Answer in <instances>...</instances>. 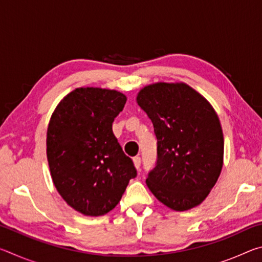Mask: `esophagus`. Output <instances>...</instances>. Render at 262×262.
<instances>
[{"instance_id":"obj_1","label":"esophagus","mask_w":262,"mask_h":262,"mask_svg":"<svg viewBox=\"0 0 262 262\" xmlns=\"http://www.w3.org/2000/svg\"><path fill=\"white\" fill-rule=\"evenodd\" d=\"M133 162H134V165H135L136 168H140V166H141V157H139V156L134 157V158H133Z\"/></svg>"}]
</instances>
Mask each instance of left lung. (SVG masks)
<instances>
[{
    "label": "left lung",
    "instance_id": "obj_1",
    "mask_svg": "<svg viewBox=\"0 0 262 262\" xmlns=\"http://www.w3.org/2000/svg\"><path fill=\"white\" fill-rule=\"evenodd\" d=\"M136 100L157 139L156 165L145 180L149 189L177 211L199 206L223 166V132L215 110L185 83L144 86Z\"/></svg>",
    "mask_w": 262,
    "mask_h": 262
}]
</instances>
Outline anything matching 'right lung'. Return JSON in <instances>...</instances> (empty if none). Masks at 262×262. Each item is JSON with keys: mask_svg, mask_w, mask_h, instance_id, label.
I'll use <instances>...</instances> for the list:
<instances>
[{"mask_svg": "<svg viewBox=\"0 0 262 262\" xmlns=\"http://www.w3.org/2000/svg\"><path fill=\"white\" fill-rule=\"evenodd\" d=\"M126 96L100 88H78L64 97L47 129V159L62 199L86 216L107 214L137 172L112 130Z\"/></svg>", "mask_w": 262, "mask_h": 262, "instance_id": "add662e5", "label": "right lung"}]
</instances>
